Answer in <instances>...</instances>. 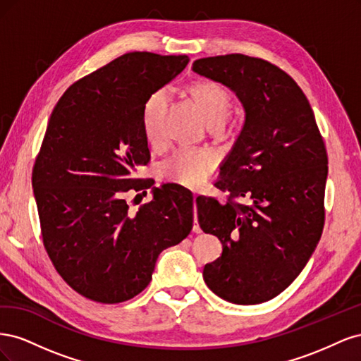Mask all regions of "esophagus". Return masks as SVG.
<instances>
[{"instance_id":"34e87169","label":"esophagus","mask_w":361,"mask_h":361,"mask_svg":"<svg viewBox=\"0 0 361 361\" xmlns=\"http://www.w3.org/2000/svg\"><path fill=\"white\" fill-rule=\"evenodd\" d=\"M195 199H197V195H194V212L197 211V204H195ZM192 232H194V233H200V232H202V228H200V226H199V223H197V215L194 216V226H192Z\"/></svg>"}]
</instances>
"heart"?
Returning <instances> with one entry per match:
<instances>
[{
    "label": "heart",
    "instance_id": "heart-1",
    "mask_svg": "<svg viewBox=\"0 0 361 361\" xmlns=\"http://www.w3.org/2000/svg\"><path fill=\"white\" fill-rule=\"evenodd\" d=\"M195 110L203 118L207 128H221L232 110V94L224 87L211 81H194L187 89ZM169 101L166 90H158L150 94L145 104L141 125L147 145L154 146L158 141L159 117ZM215 170V158L204 150H180L173 154L161 166V176L170 183L183 188H200Z\"/></svg>",
    "mask_w": 361,
    "mask_h": 361
}]
</instances>
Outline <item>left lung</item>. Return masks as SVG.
<instances>
[{
  "mask_svg": "<svg viewBox=\"0 0 361 361\" xmlns=\"http://www.w3.org/2000/svg\"><path fill=\"white\" fill-rule=\"evenodd\" d=\"M192 71L233 90L245 120L215 187L226 204L200 200L199 224L223 244L203 268L215 295L260 304L298 277L324 228L329 158L307 97L267 60L227 54L195 60ZM243 197L247 204H238Z\"/></svg>",
  "mask_w": 361,
  "mask_h": 361,
  "instance_id": "left-lung-1",
  "label": "left lung"
}]
</instances>
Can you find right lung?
Masks as SVG:
<instances>
[{
	"mask_svg": "<svg viewBox=\"0 0 361 361\" xmlns=\"http://www.w3.org/2000/svg\"><path fill=\"white\" fill-rule=\"evenodd\" d=\"M187 56L128 52L72 84L49 117L32 169L43 245L59 274L82 297L104 304L134 298L152 280L162 250L192 228V194L152 188L129 212L125 195L150 159L141 116L146 101L185 69Z\"/></svg>",
	"mask_w": 361,
	"mask_h": 361,
	"instance_id": "right-lung-1",
	"label": "right lung"
}]
</instances>
